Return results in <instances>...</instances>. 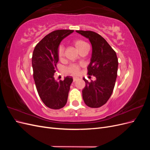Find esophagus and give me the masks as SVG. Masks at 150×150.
I'll return each instance as SVG.
<instances>
[{"mask_svg":"<svg viewBox=\"0 0 150 150\" xmlns=\"http://www.w3.org/2000/svg\"><path fill=\"white\" fill-rule=\"evenodd\" d=\"M77 80H78V78H76V77H74V78H73V82H76Z\"/></svg>","mask_w":150,"mask_h":150,"instance_id":"esophagus-1","label":"esophagus"}]
</instances>
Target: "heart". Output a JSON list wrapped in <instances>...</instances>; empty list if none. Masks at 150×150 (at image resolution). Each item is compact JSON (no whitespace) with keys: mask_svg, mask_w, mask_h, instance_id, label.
<instances>
[{"mask_svg":"<svg viewBox=\"0 0 150 150\" xmlns=\"http://www.w3.org/2000/svg\"><path fill=\"white\" fill-rule=\"evenodd\" d=\"M73 44L75 46V47L78 49L79 52L83 50L84 48L88 46V45L87 44L86 42H84V40H81V39H76L74 40ZM57 56L58 58L60 60L64 58V46H63L62 44H61L57 48ZM80 71V66L78 64H72L70 66L68 67L67 68V72L69 74H78Z\"/></svg>","mask_w":150,"mask_h":150,"instance_id":"1","label":"heart"}]
</instances>
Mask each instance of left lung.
<instances>
[{"mask_svg": "<svg viewBox=\"0 0 150 150\" xmlns=\"http://www.w3.org/2000/svg\"><path fill=\"white\" fill-rule=\"evenodd\" d=\"M76 33L88 38L92 45L88 74L96 78L90 83L83 78L86 83L82 91L83 100L90 108H99L107 103L114 89L118 67L116 53L96 33L91 30H76Z\"/></svg>", "mask_w": 150, "mask_h": 150, "instance_id": "1", "label": "left lung"}]
</instances>
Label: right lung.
<instances>
[{
  "label": "right lung",
  "mask_w": 150,
  "mask_h": 150,
  "mask_svg": "<svg viewBox=\"0 0 150 150\" xmlns=\"http://www.w3.org/2000/svg\"><path fill=\"white\" fill-rule=\"evenodd\" d=\"M73 32L67 29L54 30L45 36L33 51L32 65L36 89L45 105L53 110H59L66 105L73 81L70 76L59 81L54 77L59 61L57 48L61 40Z\"/></svg>",
  "instance_id": "obj_1"
}]
</instances>
